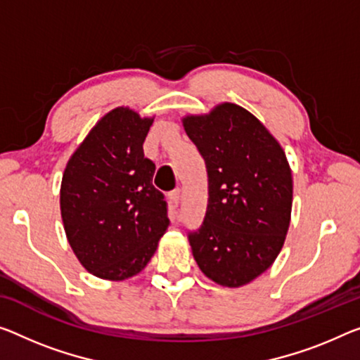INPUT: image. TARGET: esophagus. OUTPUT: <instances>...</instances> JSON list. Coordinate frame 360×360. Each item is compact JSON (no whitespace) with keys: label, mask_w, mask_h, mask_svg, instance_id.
Instances as JSON below:
<instances>
[{"label":"esophagus","mask_w":360,"mask_h":360,"mask_svg":"<svg viewBox=\"0 0 360 360\" xmlns=\"http://www.w3.org/2000/svg\"><path fill=\"white\" fill-rule=\"evenodd\" d=\"M169 198H170V202H172L174 206H179L180 199H181V191L179 190V188H175V190L169 193Z\"/></svg>","instance_id":"esophagus-1"}]
</instances>
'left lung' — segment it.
<instances>
[{
  "label": "left lung",
  "instance_id": "8db88e82",
  "mask_svg": "<svg viewBox=\"0 0 360 360\" xmlns=\"http://www.w3.org/2000/svg\"><path fill=\"white\" fill-rule=\"evenodd\" d=\"M184 127L207 172L206 214L188 230L193 257L215 283H250L272 265L290 226L292 179L283 149L231 103L185 117Z\"/></svg>",
  "mask_w": 360,
  "mask_h": 360
}]
</instances>
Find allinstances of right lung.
<instances>
[{
  "instance_id": "obj_1",
  "label": "right lung",
  "mask_w": 360,
  "mask_h": 360,
  "mask_svg": "<svg viewBox=\"0 0 360 360\" xmlns=\"http://www.w3.org/2000/svg\"><path fill=\"white\" fill-rule=\"evenodd\" d=\"M151 124L127 108L110 110L64 170L65 235L80 264L99 278L136 275L169 226L167 201L153 186L156 165L143 153Z\"/></svg>"
}]
</instances>
